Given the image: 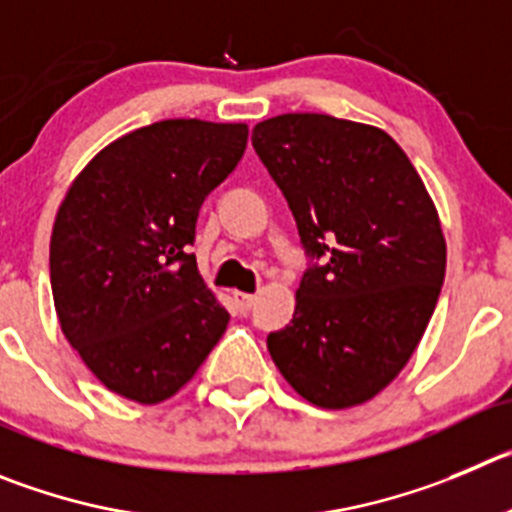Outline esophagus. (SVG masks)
Masks as SVG:
<instances>
[{
  "label": "esophagus",
  "instance_id": "34e87169",
  "mask_svg": "<svg viewBox=\"0 0 512 512\" xmlns=\"http://www.w3.org/2000/svg\"><path fill=\"white\" fill-rule=\"evenodd\" d=\"M257 295L255 293H234V303H237V308L242 310V313H247V310L255 305Z\"/></svg>",
  "mask_w": 512,
  "mask_h": 512
}]
</instances>
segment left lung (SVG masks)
<instances>
[{
	"label": "left lung",
	"mask_w": 512,
	"mask_h": 512,
	"mask_svg": "<svg viewBox=\"0 0 512 512\" xmlns=\"http://www.w3.org/2000/svg\"><path fill=\"white\" fill-rule=\"evenodd\" d=\"M252 146L288 199L313 265L290 326L267 348L321 409L374 399L422 341L447 267L437 207L386 131L326 113H283Z\"/></svg>",
	"instance_id": "obj_1"
}]
</instances>
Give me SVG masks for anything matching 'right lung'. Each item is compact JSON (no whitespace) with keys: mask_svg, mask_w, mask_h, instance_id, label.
<instances>
[{"mask_svg":"<svg viewBox=\"0 0 512 512\" xmlns=\"http://www.w3.org/2000/svg\"><path fill=\"white\" fill-rule=\"evenodd\" d=\"M245 148L247 123L171 118L108 143L70 184L52 224V298L68 343L113 394L171 399L227 331L189 245Z\"/></svg>","mask_w":512,"mask_h":512,"instance_id":"1","label":"right lung"}]
</instances>
